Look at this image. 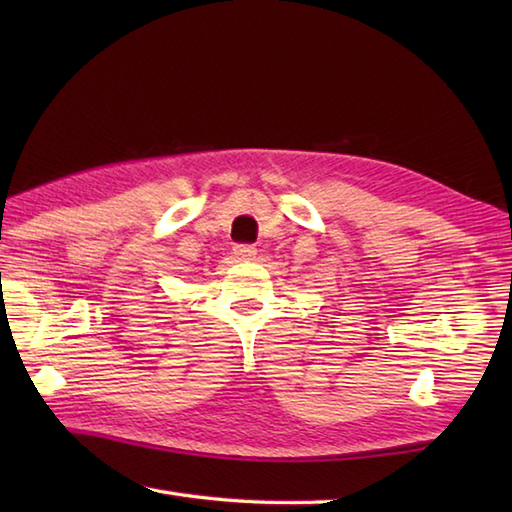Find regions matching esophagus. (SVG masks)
Masks as SVG:
<instances>
[{"mask_svg": "<svg viewBox=\"0 0 512 512\" xmlns=\"http://www.w3.org/2000/svg\"><path fill=\"white\" fill-rule=\"evenodd\" d=\"M257 248L253 244H237L235 246V257L237 259H255Z\"/></svg>", "mask_w": 512, "mask_h": 512, "instance_id": "1", "label": "esophagus"}]
</instances>
